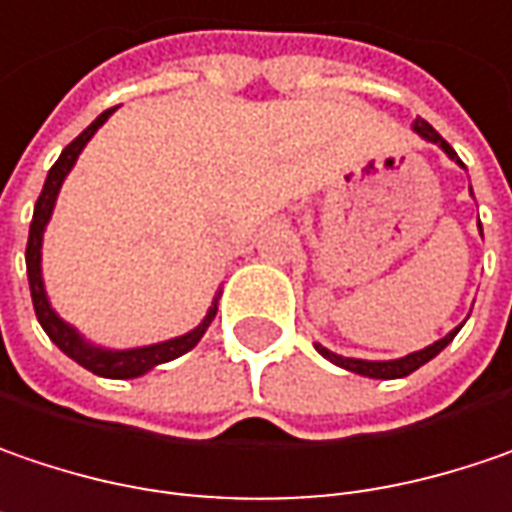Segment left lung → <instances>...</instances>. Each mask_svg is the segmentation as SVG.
Masks as SVG:
<instances>
[{
    "instance_id": "8db88e82",
    "label": "left lung",
    "mask_w": 512,
    "mask_h": 512,
    "mask_svg": "<svg viewBox=\"0 0 512 512\" xmlns=\"http://www.w3.org/2000/svg\"><path fill=\"white\" fill-rule=\"evenodd\" d=\"M414 130L420 133V136L426 138V141H432V144H440V150L449 156V159H455L458 165H464L461 159H458V153L449 147V141H443V136L437 133L435 127L429 124V121H423V118H417L414 121ZM478 228H481V223H478ZM458 330L461 327H455L449 336H443L440 342H435V345L423 347V350H417V353H408V356H403V359H391V362H365V359H347V356H339V353H330L327 347H318V353L324 356V359H330L333 365H339V368H345V371H353V374H362V376H371V379H400V376H408L414 374L420 365H426L429 359H435L437 353L443 350V347L449 345L455 336H458Z\"/></svg>"
}]
</instances>
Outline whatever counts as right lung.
I'll return each instance as SVG.
<instances>
[{"label": "right lung", "instance_id": "obj_1", "mask_svg": "<svg viewBox=\"0 0 512 512\" xmlns=\"http://www.w3.org/2000/svg\"><path fill=\"white\" fill-rule=\"evenodd\" d=\"M112 112H115V106L101 112V115H98V118H95V121H92V124H89V127H86V130L60 153V159L51 165V170H48L43 194H40L37 205H34V220H31L28 246H25V266H28V284H31L34 313H37V321L43 324V330L48 333V339L60 347L69 359H75L77 365H83V368L92 371V374L106 376V379H133V376L147 374L150 368H156V365H162V362H170V359H176V356H182V353H188L191 347H196V342L205 336L208 324L217 316V301H214V307L208 310V316H205V321H202L196 330L179 336V339L159 342V345L150 347H136V350H104V347L86 345V342L75 333V327H69L63 318L51 310V304H48L46 298V286H43V272H40L43 231H46L48 217H51V211H54V202H57V194H60L63 179H66L69 170L75 167L77 156H80V150L86 147V141L98 133V127L104 124Z\"/></svg>", "mask_w": 512, "mask_h": 512}]
</instances>
